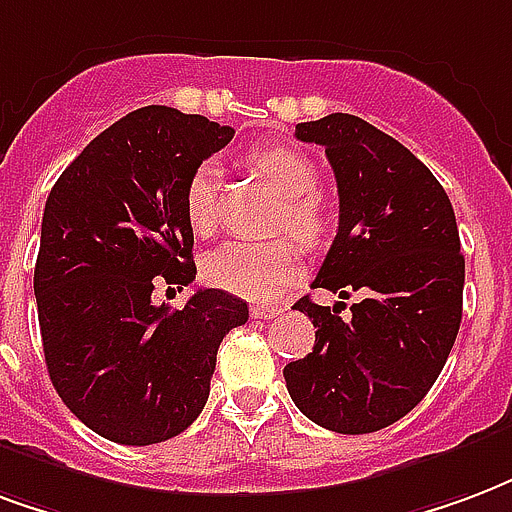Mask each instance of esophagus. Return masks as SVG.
<instances>
[{
  "mask_svg": "<svg viewBox=\"0 0 512 512\" xmlns=\"http://www.w3.org/2000/svg\"><path fill=\"white\" fill-rule=\"evenodd\" d=\"M252 317H257V320H271V317H279V314L285 312V306H276V304H255L252 309Z\"/></svg>",
  "mask_w": 512,
  "mask_h": 512,
  "instance_id": "34e87169",
  "label": "esophagus"
}]
</instances>
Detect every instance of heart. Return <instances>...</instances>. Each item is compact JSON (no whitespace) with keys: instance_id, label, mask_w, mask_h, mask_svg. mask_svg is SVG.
Wrapping results in <instances>:
<instances>
[{"instance_id":"1","label":"heart","mask_w":512,"mask_h":512,"mask_svg":"<svg viewBox=\"0 0 512 512\" xmlns=\"http://www.w3.org/2000/svg\"><path fill=\"white\" fill-rule=\"evenodd\" d=\"M252 165L263 173L287 198L282 227H287L304 244H314L323 236L325 214L309 195L320 187V170L306 154L290 146H266L252 151ZM214 184L217 165L203 162L189 176L184 189V217L189 227L206 236L214 230ZM301 255L290 238L279 241H246L233 238L214 249L203 263V274L214 287L244 298H268L298 276Z\"/></svg>"}]
</instances>
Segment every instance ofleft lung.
I'll return each mask as SVG.
<instances>
[{"label":"left lung","instance_id":"1","mask_svg":"<svg viewBox=\"0 0 512 512\" xmlns=\"http://www.w3.org/2000/svg\"><path fill=\"white\" fill-rule=\"evenodd\" d=\"M320 143L339 187V233L312 287L344 301L293 309L314 323L312 352L285 366L290 399L317 426L372 434L404 418L448 361L464 293V255L445 189L399 140L350 113L295 124Z\"/></svg>","mask_w":512,"mask_h":512}]
</instances>
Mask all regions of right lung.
Returning a JSON list of instances; mask_svg holds the SVG:
<instances>
[{"instance_id": "obj_1", "label": "right lung", "mask_w": 512, "mask_h": 512, "mask_svg": "<svg viewBox=\"0 0 512 512\" xmlns=\"http://www.w3.org/2000/svg\"><path fill=\"white\" fill-rule=\"evenodd\" d=\"M233 127L149 105L100 132L45 200L34 295L48 377L75 418L119 445H154L206 407L219 342L249 320L244 298L187 287L192 227L184 189Z\"/></svg>"}]
</instances>
